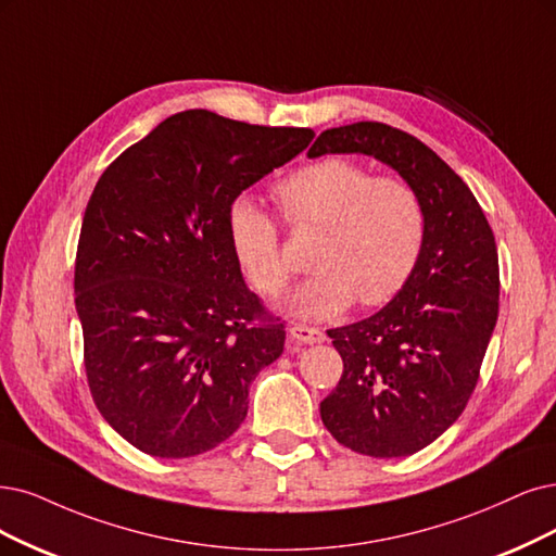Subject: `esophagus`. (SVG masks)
Segmentation results:
<instances>
[{
	"label": "esophagus",
	"instance_id": "esophagus-1",
	"mask_svg": "<svg viewBox=\"0 0 556 556\" xmlns=\"http://www.w3.org/2000/svg\"><path fill=\"white\" fill-rule=\"evenodd\" d=\"M289 337H291V341H295V343H320V341H325V334H323V330H318V327L300 325V323L291 325Z\"/></svg>",
	"mask_w": 556,
	"mask_h": 556
}]
</instances>
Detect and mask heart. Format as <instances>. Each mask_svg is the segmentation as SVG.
Segmentation results:
<instances>
[{
	"label": "heart",
	"mask_w": 556,
	"mask_h": 556,
	"mask_svg": "<svg viewBox=\"0 0 556 556\" xmlns=\"http://www.w3.org/2000/svg\"><path fill=\"white\" fill-rule=\"evenodd\" d=\"M291 231H320L309 265L316 270L286 300L300 318H332L355 300L380 306L415 275L426 242V208L401 176H374L362 162L325 157L279 180L273 190ZM229 242L244 277L265 298L291 281L277 222L250 199L229 208Z\"/></svg>",
	"instance_id": "obj_1"
}]
</instances>
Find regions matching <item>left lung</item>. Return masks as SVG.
<instances>
[{
    "instance_id": "left-lung-1",
    "label": "left lung",
    "mask_w": 556,
    "mask_h": 556,
    "mask_svg": "<svg viewBox=\"0 0 556 556\" xmlns=\"http://www.w3.org/2000/svg\"><path fill=\"white\" fill-rule=\"evenodd\" d=\"M364 153L419 192L426 242L405 289L371 318L327 330L343 359L320 403L332 438L374 458L413 456L454 424L500 314L497 244L465 180L424 141L378 121L320 132L309 157Z\"/></svg>"
}]
</instances>
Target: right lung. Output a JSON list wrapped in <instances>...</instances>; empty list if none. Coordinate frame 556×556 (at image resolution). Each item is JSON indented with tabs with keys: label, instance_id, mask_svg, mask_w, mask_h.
Listing matches in <instances>:
<instances>
[{
	"label": "right lung",
	"instance_id": "obj_1",
	"mask_svg": "<svg viewBox=\"0 0 556 556\" xmlns=\"http://www.w3.org/2000/svg\"><path fill=\"white\" fill-rule=\"evenodd\" d=\"M309 128L188 110L98 178L75 256V309L98 413L155 458L229 440L286 327L244 286L229 242L242 190L302 153Z\"/></svg>",
	"mask_w": 556,
	"mask_h": 556
}]
</instances>
